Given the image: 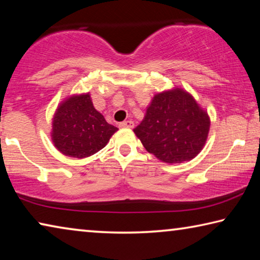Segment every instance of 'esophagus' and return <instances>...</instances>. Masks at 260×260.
<instances>
[{"label":"esophagus","mask_w":260,"mask_h":260,"mask_svg":"<svg viewBox=\"0 0 260 260\" xmlns=\"http://www.w3.org/2000/svg\"><path fill=\"white\" fill-rule=\"evenodd\" d=\"M119 127H127V128H133L134 121L133 120H125L119 124Z\"/></svg>","instance_id":"esophagus-1"}]
</instances>
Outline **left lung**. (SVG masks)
<instances>
[{"label": "left lung", "instance_id": "left-lung-1", "mask_svg": "<svg viewBox=\"0 0 260 260\" xmlns=\"http://www.w3.org/2000/svg\"><path fill=\"white\" fill-rule=\"evenodd\" d=\"M210 119L192 96L180 88L157 94L134 133L143 147L169 164L199 155L209 134Z\"/></svg>", "mask_w": 260, "mask_h": 260}]
</instances>
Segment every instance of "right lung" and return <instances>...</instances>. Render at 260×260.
I'll list each match as a JSON object with an SVG mask.
<instances>
[{"instance_id": "obj_1", "label": "right lung", "mask_w": 260, "mask_h": 260, "mask_svg": "<svg viewBox=\"0 0 260 260\" xmlns=\"http://www.w3.org/2000/svg\"><path fill=\"white\" fill-rule=\"evenodd\" d=\"M117 129L94 108L89 94L72 96L55 113L52 142L64 155L85 158L107 146Z\"/></svg>"}]
</instances>
